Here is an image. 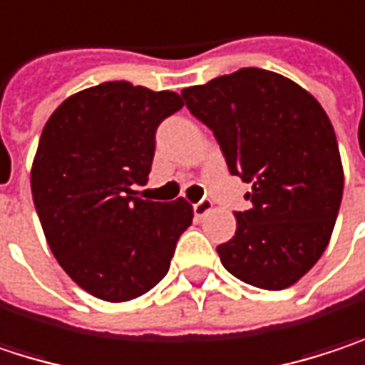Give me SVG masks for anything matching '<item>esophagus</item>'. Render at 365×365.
<instances>
[{
    "label": "esophagus",
    "mask_w": 365,
    "mask_h": 365,
    "mask_svg": "<svg viewBox=\"0 0 365 365\" xmlns=\"http://www.w3.org/2000/svg\"><path fill=\"white\" fill-rule=\"evenodd\" d=\"M212 207H214V204H212L210 200H202L200 204L193 205V214H195V218H204Z\"/></svg>",
    "instance_id": "34e87169"
}]
</instances>
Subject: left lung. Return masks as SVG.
Masks as SVG:
<instances>
[{
	"instance_id": "obj_1",
	"label": "left lung",
	"mask_w": 365,
	"mask_h": 365,
	"mask_svg": "<svg viewBox=\"0 0 365 365\" xmlns=\"http://www.w3.org/2000/svg\"><path fill=\"white\" fill-rule=\"evenodd\" d=\"M185 105L214 132L229 172L252 182L233 240L216 252L237 279L294 286L322 258L339 216L344 174L324 107L292 79L240 68L182 90Z\"/></svg>"
}]
</instances>
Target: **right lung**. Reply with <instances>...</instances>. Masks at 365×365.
Masks as SVG:
<instances>
[{
  "mask_svg": "<svg viewBox=\"0 0 365 365\" xmlns=\"http://www.w3.org/2000/svg\"><path fill=\"white\" fill-rule=\"evenodd\" d=\"M176 92L105 81L58 105L43 125L31 193L46 242L68 277L107 302L158 286L193 220L187 200L136 197L155 155V130L182 109Z\"/></svg>",
  "mask_w": 365,
  "mask_h": 365,
  "instance_id": "right-lung-1",
  "label": "right lung"
}]
</instances>
